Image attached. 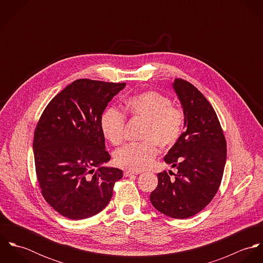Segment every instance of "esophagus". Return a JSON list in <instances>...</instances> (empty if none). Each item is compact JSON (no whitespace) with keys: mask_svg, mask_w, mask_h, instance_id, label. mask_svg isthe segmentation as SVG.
<instances>
[{"mask_svg":"<svg viewBox=\"0 0 263 263\" xmlns=\"http://www.w3.org/2000/svg\"><path fill=\"white\" fill-rule=\"evenodd\" d=\"M138 174H140V172H138V171H129V170H125L124 173H123L124 177H128V176H132V175H138Z\"/></svg>","mask_w":263,"mask_h":263,"instance_id":"34e87169","label":"esophagus"}]
</instances>
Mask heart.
Wrapping results in <instances>:
<instances>
[{"instance_id":"1","label":"heart","mask_w":263,"mask_h":263,"mask_svg":"<svg viewBox=\"0 0 263 263\" xmlns=\"http://www.w3.org/2000/svg\"><path fill=\"white\" fill-rule=\"evenodd\" d=\"M124 110L132 117L145 121L144 143L127 144L116 151L114 162L121 168L142 171L150 167L157 155V146L163 150L173 147L184 128V113L172 106L171 100L156 92L147 91L124 101ZM124 116L115 108H107L100 117L103 137L114 146L123 139Z\"/></svg>"}]
</instances>
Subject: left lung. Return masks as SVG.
I'll list each match as a JSON object with an SVG mask.
<instances>
[{
  "label": "left lung",
  "instance_id": "8db88e82",
  "mask_svg": "<svg viewBox=\"0 0 263 263\" xmlns=\"http://www.w3.org/2000/svg\"><path fill=\"white\" fill-rule=\"evenodd\" d=\"M172 88L184 113V133L164 157L178 170L174 179L158 173L150 200L160 213L186 219L204 209L216 195L224 173L225 137L213 106L190 83L176 79Z\"/></svg>",
  "mask_w": 263,
  "mask_h": 263
}]
</instances>
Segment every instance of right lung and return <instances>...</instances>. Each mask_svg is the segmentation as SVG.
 <instances>
[{
    "label": "right lung",
    "instance_id": "obj_1",
    "mask_svg": "<svg viewBox=\"0 0 263 263\" xmlns=\"http://www.w3.org/2000/svg\"><path fill=\"white\" fill-rule=\"evenodd\" d=\"M124 83L80 79L46 106L34 133L38 183L53 210L71 220L100 213L122 170L106 166L110 155L100 117Z\"/></svg>",
    "mask_w": 263,
    "mask_h": 263
}]
</instances>
